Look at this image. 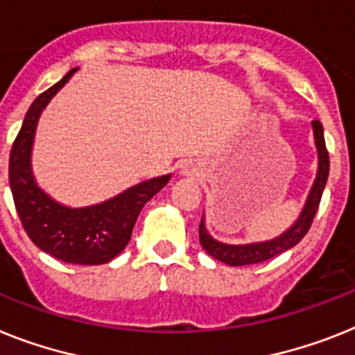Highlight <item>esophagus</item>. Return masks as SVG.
<instances>
[{
	"instance_id": "34e87169",
	"label": "esophagus",
	"mask_w": 355,
	"mask_h": 355,
	"mask_svg": "<svg viewBox=\"0 0 355 355\" xmlns=\"http://www.w3.org/2000/svg\"><path fill=\"white\" fill-rule=\"evenodd\" d=\"M193 171H195V169H193V166H187V164H186V166H184V169H182L184 175H191Z\"/></svg>"
}]
</instances>
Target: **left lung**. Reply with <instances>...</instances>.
I'll list each match as a JSON object with an SVG mask.
<instances>
[{
	"mask_svg": "<svg viewBox=\"0 0 355 355\" xmlns=\"http://www.w3.org/2000/svg\"><path fill=\"white\" fill-rule=\"evenodd\" d=\"M312 132H314V142L315 150H318V173H315L314 184H312L309 196H306L305 205H303L302 213L297 216L296 222L291 227L282 233L279 236L272 238V240H265V242H254V243H223L214 240L207 229H205V220L202 216L200 227H198V234H200V243L205 251L209 252L213 258L223 261V263L231 265V267H240V265H252L260 263V261L270 260L274 256L282 254V252L293 249L294 245L302 242V238L305 236L306 231L311 229V223L314 220L318 207H320L321 195L327 186V178H329L330 160L329 151L324 146V135L323 126L320 121H312Z\"/></svg>",
	"mask_w": 355,
	"mask_h": 355,
	"instance_id": "1",
	"label": "left lung"
}]
</instances>
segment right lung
<instances>
[{
    "mask_svg": "<svg viewBox=\"0 0 355 355\" xmlns=\"http://www.w3.org/2000/svg\"><path fill=\"white\" fill-rule=\"evenodd\" d=\"M76 71L77 68L68 71L28 108L12 144L8 182L21 223L41 251L67 263L101 265L113 260L128 245L137 216L146 202L169 182L171 173L144 180L113 198L86 207L61 204L37 186L32 171L35 128L43 110Z\"/></svg>",
    "mask_w": 355,
    "mask_h": 355,
    "instance_id": "add662e5",
    "label": "right lung"
}]
</instances>
